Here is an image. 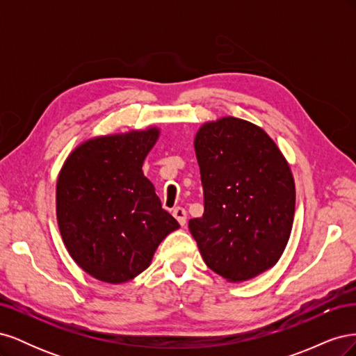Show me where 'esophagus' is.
Returning <instances> with one entry per match:
<instances>
[{
    "mask_svg": "<svg viewBox=\"0 0 356 356\" xmlns=\"http://www.w3.org/2000/svg\"><path fill=\"white\" fill-rule=\"evenodd\" d=\"M174 217L177 218V221L179 222V225H184L186 224V220H187V212L184 208H175L174 209Z\"/></svg>",
    "mask_w": 356,
    "mask_h": 356,
    "instance_id": "esophagus-1",
    "label": "esophagus"
}]
</instances>
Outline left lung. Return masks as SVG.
<instances>
[{
	"label": "left lung",
	"mask_w": 356,
	"mask_h": 356,
	"mask_svg": "<svg viewBox=\"0 0 356 356\" xmlns=\"http://www.w3.org/2000/svg\"><path fill=\"white\" fill-rule=\"evenodd\" d=\"M204 195L188 221L203 261L225 281L245 282L272 268L289 241L296 182L264 129L238 117L204 122L195 136Z\"/></svg>",
	"instance_id": "obj_1"
}]
</instances>
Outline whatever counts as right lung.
<instances>
[{
    "label": "right lung",
    "mask_w": 356,
    "mask_h": 356,
    "mask_svg": "<svg viewBox=\"0 0 356 356\" xmlns=\"http://www.w3.org/2000/svg\"><path fill=\"white\" fill-rule=\"evenodd\" d=\"M159 136L160 127L147 126L90 138L59 170L62 241L77 266L101 282L132 281L152 264L160 242L179 229L143 172Z\"/></svg>",
    "instance_id": "obj_1"
}]
</instances>
